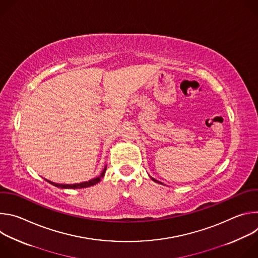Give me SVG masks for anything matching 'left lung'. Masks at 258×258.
I'll list each match as a JSON object with an SVG mask.
<instances>
[{"mask_svg": "<svg viewBox=\"0 0 258 258\" xmlns=\"http://www.w3.org/2000/svg\"><path fill=\"white\" fill-rule=\"evenodd\" d=\"M151 178H152V179H153V180H154V181H157V182H158V180H156V179H155V178H153V177H151ZM160 183H162V182H160Z\"/></svg>", "mask_w": 258, "mask_h": 258, "instance_id": "left-lung-1", "label": "left lung"}]
</instances>
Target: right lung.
I'll return each mask as SVG.
<instances>
[{
    "instance_id": "obj_1",
    "label": "right lung",
    "mask_w": 258,
    "mask_h": 258,
    "mask_svg": "<svg viewBox=\"0 0 258 258\" xmlns=\"http://www.w3.org/2000/svg\"><path fill=\"white\" fill-rule=\"evenodd\" d=\"M106 167L104 168V170L101 172V174L98 176V177H95L89 181H84V182H81V183H75V185H62V183H56V182H52L50 180H47L49 181L50 183H52L53 186L55 187H58V188H62V189H82V188H87V187H91V186H94L96 185L97 182L100 181V179L104 176L105 174V171H106Z\"/></svg>"
}]
</instances>
